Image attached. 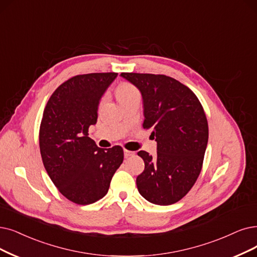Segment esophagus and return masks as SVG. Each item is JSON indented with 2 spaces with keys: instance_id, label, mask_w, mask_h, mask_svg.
<instances>
[{
  "instance_id": "esophagus-1",
  "label": "esophagus",
  "mask_w": 257,
  "mask_h": 257,
  "mask_svg": "<svg viewBox=\"0 0 257 257\" xmlns=\"http://www.w3.org/2000/svg\"><path fill=\"white\" fill-rule=\"evenodd\" d=\"M135 155V152H132V151H128V150H124V157L125 158H128L131 156H134Z\"/></svg>"
}]
</instances>
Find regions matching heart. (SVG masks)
Instances as JSON below:
<instances>
[{
	"label": "heart",
	"instance_id": "obj_1",
	"mask_svg": "<svg viewBox=\"0 0 257 257\" xmlns=\"http://www.w3.org/2000/svg\"><path fill=\"white\" fill-rule=\"evenodd\" d=\"M138 94H139V91L136 88V86L131 84V83H127V82H125V83L120 84L118 86V88H117L118 100L124 99V98L134 96V95H138Z\"/></svg>",
	"mask_w": 257,
	"mask_h": 257
}]
</instances>
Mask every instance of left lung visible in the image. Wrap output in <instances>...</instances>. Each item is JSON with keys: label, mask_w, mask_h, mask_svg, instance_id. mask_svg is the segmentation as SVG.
<instances>
[{"label": "left lung", "mask_w": 257, "mask_h": 257, "mask_svg": "<svg viewBox=\"0 0 257 257\" xmlns=\"http://www.w3.org/2000/svg\"><path fill=\"white\" fill-rule=\"evenodd\" d=\"M141 91L143 128L152 130L157 156L138 152L145 171L136 179L148 201L169 206L186 196L202 169L209 126L206 112L193 91L166 75L121 73Z\"/></svg>", "instance_id": "8db88e82"}]
</instances>
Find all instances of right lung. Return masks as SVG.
I'll list each match as a JSON object with an SVG mask.
<instances>
[{
	"mask_svg": "<svg viewBox=\"0 0 257 257\" xmlns=\"http://www.w3.org/2000/svg\"><path fill=\"white\" fill-rule=\"evenodd\" d=\"M117 73L78 75L50 96L40 124L39 145L44 168L59 192L77 204L105 196L123 161V149H100L88 137L97 122L98 104Z\"/></svg>",
	"mask_w": 257,
	"mask_h": 257,
	"instance_id": "1",
	"label": "right lung"
}]
</instances>
